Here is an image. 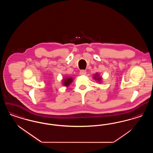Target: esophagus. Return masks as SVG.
<instances>
[{"label": "esophagus", "instance_id": "1", "mask_svg": "<svg viewBox=\"0 0 153 153\" xmlns=\"http://www.w3.org/2000/svg\"><path fill=\"white\" fill-rule=\"evenodd\" d=\"M87 73V72L85 70H81L80 71V74L81 75H85Z\"/></svg>", "mask_w": 153, "mask_h": 153}]
</instances>
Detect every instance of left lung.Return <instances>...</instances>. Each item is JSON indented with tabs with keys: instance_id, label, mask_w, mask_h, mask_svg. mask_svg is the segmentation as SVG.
Returning a JSON list of instances; mask_svg holds the SVG:
<instances>
[{
	"instance_id": "8db88e82",
	"label": "left lung",
	"mask_w": 153,
	"mask_h": 153,
	"mask_svg": "<svg viewBox=\"0 0 153 153\" xmlns=\"http://www.w3.org/2000/svg\"><path fill=\"white\" fill-rule=\"evenodd\" d=\"M93 79L97 81L99 83H102V77L100 76V74L99 73H96L94 75Z\"/></svg>"
}]
</instances>
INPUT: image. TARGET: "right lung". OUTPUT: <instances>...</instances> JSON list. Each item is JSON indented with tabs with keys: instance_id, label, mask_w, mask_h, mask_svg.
Instances as JSON below:
<instances>
[{
	"instance_id": "obj_1",
	"label": "right lung",
	"mask_w": 153,
	"mask_h": 153,
	"mask_svg": "<svg viewBox=\"0 0 153 153\" xmlns=\"http://www.w3.org/2000/svg\"><path fill=\"white\" fill-rule=\"evenodd\" d=\"M73 79L71 77H63V79L62 80V84L64 87H68L71 84V83L73 82Z\"/></svg>"
}]
</instances>
